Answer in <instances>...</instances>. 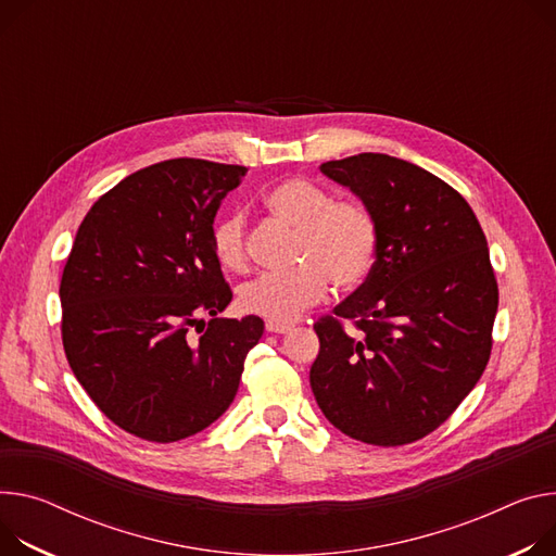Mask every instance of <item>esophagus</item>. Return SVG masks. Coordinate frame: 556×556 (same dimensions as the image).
Returning <instances> with one entry per match:
<instances>
[{"label":"esophagus","instance_id":"34e87169","mask_svg":"<svg viewBox=\"0 0 556 556\" xmlns=\"http://www.w3.org/2000/svg\"><path fill=\"white\" fill-rule=\"evenodd\" d=\"M266 330H268V332H275V334H286V332L292 330V326H290V324H275V321H268V324H266Z\"/></svg>","mask_w":556,"mask_h":556}]
</instances>
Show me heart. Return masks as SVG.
Returning <instances> with one entry per match:
<instances>
[{
  "label": "heart",
  "mask_w": 556,
  "mask_h": 556,
  "mask_svg": "<svg viewBox=\"0 0 556 556\" xmlns=\"http://www.w3.org/2000/svg\"><path fill=\"white\" fill-rule=\"evenodd\" d=\"M266 208L296 230L292 266L262 275L239 288V308L275 324H288L319 304L328 281L337 290L362 286L375 268L379 232L370 211L352 199H332L306 179H283L264 197ZM213 252L228 270L245 266V217L230 213L213 228Z\"/></svg>",
  "instance_id": "b5f03b06"
}]
</instances>
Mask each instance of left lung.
<instances>
[{
    "label": "left lung",
    "mask_w": 556,
    "mask_h": 556,
    "mask_svg": "<svg viewBox=\"0 0 556 556\" xmlns=\"http://www.w3.org/2000/svg\"><path fill=\"white\" fill-rule=\"evenodd\" d=\"M319 168L364 201L379 248L368 279L315 324V399L352 439L413 443L488 366L498 288L485 235L457 190L410 162L362 153Z\"/></svg>",
    "instance_id": "left-lung-1"
}]
</instances>
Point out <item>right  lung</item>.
I'll return each mask as SVG.
<instances>
[{"label": "right lung", "instance_id": "right-lung-1", "mask_svg": "<svg viewBox=\"0 0 556 556\" xmlns=\"http://www.w3.org/2000/svg\"><path fill=\"white\" fill-rule=\"evenodd\" d=\"M243 175L188 157L141 168L94 201L73 241L60 286L66 359L97 408L139 439L173 443L217 421L264 334L255 315L219 317L232 290L213 224Z\"/></svg>", "mask_w": 556, "mask_h": 556}]
</instances>
